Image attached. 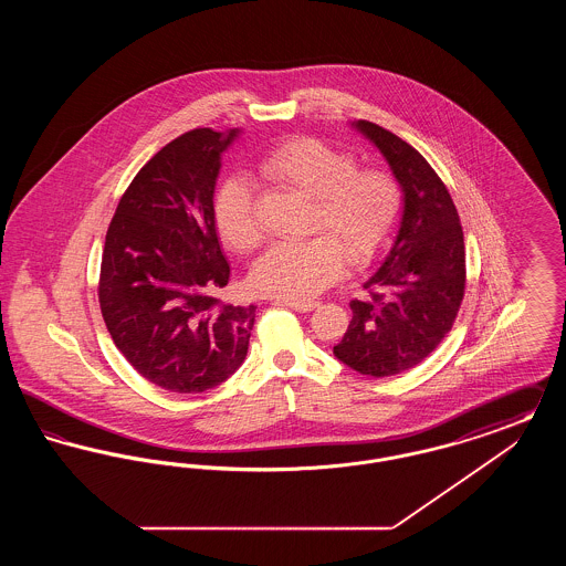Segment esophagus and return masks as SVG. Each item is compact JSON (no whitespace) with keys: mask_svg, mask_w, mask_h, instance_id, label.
I'll use <instances>...</instances> for the list:
<instances>
[{"mask_svg":"<svg viewBox=\"0 0 566 566\" xmlns=\"http://www.w3.org/2000/svg\"><path fill=\"white\" fill-rule=\"evenodd\" d=\"M275 303L286 305V307H291V310H295V312H312V310L318 307V301H289V298H275Z\"/></svg>","mask_w":566,"mask_h":566,"instance_id":"1","label":"esophagus"}]
</instances>
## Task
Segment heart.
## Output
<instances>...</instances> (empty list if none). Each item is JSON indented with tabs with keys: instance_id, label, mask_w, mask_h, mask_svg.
Listing matches in <instances>:
<instances>
[{
	"instance_id": "b5f03b06",
	"label": "heart",
	"mask_w": 566,
	"mask_h": 566,
	"mask_svg": "<svg viewBox=\"0 0 566 566\" xmlns=\"http://www.w3.org/2000/svg\"><path fill=\"white\" fill-rule=\"evenodd\" d=\"M261 171L314 199L312 231L303 242H277L254 263L252 286L263 295L307 301L321 295L350 263H367L390 240L401 216V189L384 169H356L348 153L314 137L277 144ZM218 233L235 250L261 242L254 190L242 176L227 178L214 197Z\"/></svg>"
}]
</instances>
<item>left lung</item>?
<instances>
[{"label": "left lung", "instance_id": "left-lung-1", "mask_svg": "<svg viewBox=\"0 0 566 566\" xmlns=\"http://www.w3.org/2000/svg\"><path fill=\"white\" fill-rule=\"evenodd\" d=\"M352 129L369 139L403 192L388 254L352 301V321L333 354L363 376L403 374L448 335L464 295V240L454 201L427 159L369 120Z\"/></svg>", "mask_w": 566, "mask_h": 566}]
</instances>
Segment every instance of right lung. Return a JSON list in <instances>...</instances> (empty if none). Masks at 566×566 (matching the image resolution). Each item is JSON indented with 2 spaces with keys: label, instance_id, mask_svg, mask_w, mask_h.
<instances>
[{
  "label": "right lung",
  "instance_id": "1",
  "mask_svg": "<svg viewBox=\"0 0 566 566\" xmlns=\"http://www.w3.org/2000/svg\"><path fill=\"white\" fill-rule=\"evenodd\" d=\"M242 129H195L169 142L125 190L109 222L99 305L116 348L169 392H206L242 367L256 305L222 303L214 190Z\"/></svg>",
  "mask_w": 566,
  "mask_h": 566
}]
</instances>
